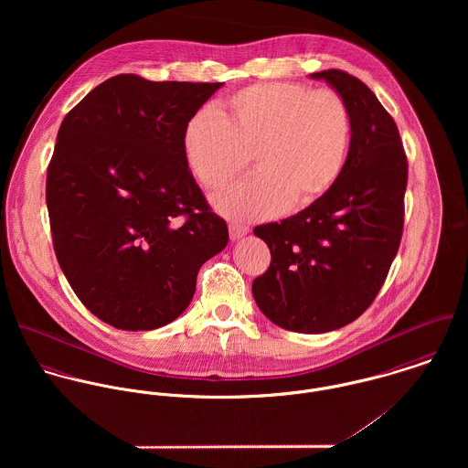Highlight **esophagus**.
Instances as JSON below:
<instances>
[{
    "label": "esophagus",
    "mask_w": 468,
    "mask_h": 468,
    "mask_svg": "<svg viewBox=\"0 0 468 468\" xmlns=\"http://www.w3.org/2000/svg\"><path fill=\"white\" fill-rule=\"evenodd\" d=\"M229 232H230V239L238 241V239H241L243 236L249 234V227L247 225H239V223H230L229 225Z\"/></svg>",
    "instance_id": "34e87169"
}]
</instances>
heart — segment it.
Segmentation results:
<instances>
[{
  "instance_id": "1",
  "label": "heart",
  "mask_w": 468,
  "mask_h": 468,
  "mask_svg": "<svg viewBox=\"0 0 468 468\" xmlns=\"http://www.w3.org/2000/svg\"><path fill=\"white\" fill-rule=\"evenodd\" d=\"M351 142V113L332 90L295 82H261L232 93L219 113L197 112L182 147L193 175L219 189L243 173L252 154L260 175L214 197L234 219H258L286 203L321 198L342 173Z\"/></svg>"
}]
</instances>
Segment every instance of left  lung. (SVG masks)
Wrapping results in <instances>:
<instances>
[{"label": "left lung", "mask_w": 468, "mask_h": 468, "mask_svg": "<svg viewBox=\"0 0 468 468\" xmlns=\"http://www.w3.org/2000/svg\"><path fill=\"white\" fill-rule=\"evenodd\" d=\"M310 79L326 80L349 108L347 158L308 208L254 229L271 261L252 295L279 328L326 334L360 317L388 277L403 229L407 158L393 117L362 80L342 69Z\"/></svg>", "instance_id": "left-lung-1"}]
</instances>
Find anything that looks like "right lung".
Listing matches in <instances>:
<instances>
[{"label":"right lung","mask_w":468,"mask_h":468,"mask_svg":"<svg viewBox=\"0 0 468 468\" xmlns=\"http://www.w3.org/2000/svg\"><path fill=\"white\" fill-rule=\"evenodd\" d=\"M223 82L115 75L65 117L47 175L59 267L106 324L149 332L189 306L200 267L229 243L182 134Z\"/></svg>","instance_id":"1"}]
</instances>
